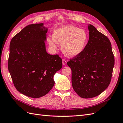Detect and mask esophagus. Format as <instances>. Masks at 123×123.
<instances>
[{
    "label": "esophagus",
    "instance_id": "esophagus-1",
    "mask_svg": "<svg viewBox=\"0 0 123 123\" xmlns=\"http://www.w3.org/2000/svg\"><path fill=\"white\" fill-rule=\"evenodd\" d=\"M67 61L65 59H63L62 60V64L63 65H65L66 64H67Z\"/></svg>",
    "mask_w": 123,
    "mask_h": 123
}]
</instances>
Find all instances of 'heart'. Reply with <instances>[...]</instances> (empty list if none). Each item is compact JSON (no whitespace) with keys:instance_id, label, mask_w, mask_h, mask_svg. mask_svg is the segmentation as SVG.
Instances as JSON below:
<instances>
[{"instance_id":"heart-1","label":"heart","mask_w":123,"mask_h":123,"mask_svg":"<svg viewBox=\"0 0 123 123\" xmlns=\"http://www.w3.org/2000/svg\"><path fill=\"white\" fill-rule=\"evenodd\" d=\"M88 40V36L85 31L72 25L57 28L53 31V39H48L50 47L56 48V43L61 44L63 52L70 57L77 56L82 52Z\"/></svg>"}]
</instances>
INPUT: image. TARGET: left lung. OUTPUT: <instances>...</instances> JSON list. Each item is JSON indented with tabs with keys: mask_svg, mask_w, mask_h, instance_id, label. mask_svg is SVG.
<instances>
[{
	"mask_svg": "<svg viewBox=\"0 0 123 123\" xmlns=\"http://www.w3.org/2000/svg\"><path fill=\"white\" fill-rule=\"evenodd\" d=\"M89 38L80 55L67 62L72 70V84L78 96L92 98L108 87L111 80L114 58L111 43L105 35L91 24Z\"/></svg>",
	"mask_w": 123,
	"mask_h": 123,
	"instance_id": "obj_1",
	"label": "left lung"
}]
</instances>
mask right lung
<instances>
[{
    "label": "right lung",
    "instance_id": "obj_1",
    "mask_svg": "<svg viewBox=\"0 0 123 123\" xmlns=\"http://www.w3.org/2000/svg\"><path fill=\"white\" fill-rule=\"evenodd\" d=\"M48 29L43 23L30 24L12 38L8 70L17 90L38 98L46 95L55 84L53 76L62 68V59L47 52L45 42Z\"/></svg>",
    "mask_w": 123,
    "mask_h": 123
}]
</instances>
